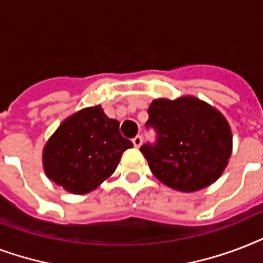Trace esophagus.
I'll use <instances>...</instances> for the list:
<instances>
[{"label": "esophagus", "mask_w": 263, "mask_h": 263, "mask_svg": "<svg viewBox=\"0 0 263 263\" xmlns=\"http://www.w3.org/2000/svg\"><path fill=\"white\" fill-rule=\"evenodd\" d=\"M132 141H133V145L136 146V148H140L142 144V137L141 136H136V137H134Z\"/></svg>", "instance_id": "esophagus-1"}]
</instances>
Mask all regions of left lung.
<instances>
[{
    "mask_svg": "<svg viewBox=\"0 0 263 263\" xmlns=\"http://www.w3.org/2000/svg\"><path fill=\"white\" fill-rule=\"evenodd\" d=\"M146 126L158 133L155 145L140 148L160 182L180 192H196L214 184L229 163L232 130L227 118L195 96L156 99Z\"/></svg>",
    "mask_w": 263,
    "mask_h": 263,
    "instance_id": "left-lung-1",
    "label": "left lung"
}]
</instances>
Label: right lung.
Instances as JSON below:
<instances>
[{"instance_id": "1", "label": "right lung", "mask_w": 263, "mask_h": 263, "mask_svg": "<svg viewBox=\"0 0 263 263\" xmlns=\"http://www.w3.org/2000/svg\"><path fill=\"white\" fill-rule=\"evenodd\" d=\"M133 144L122 137L119 122L101 105L79 109L60 123L42 151L49 180L74 195L95 191L112 176L122 154Z\"/></svg>"}]
</instances>
